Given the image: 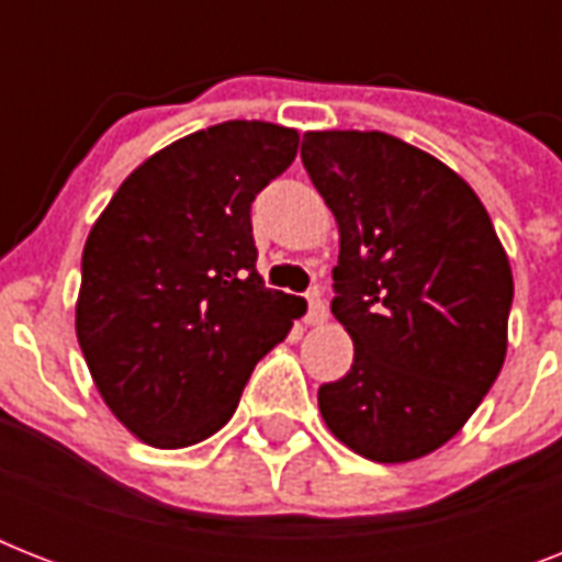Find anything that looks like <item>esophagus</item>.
I'll return each instance as SVG.
<instances>
[{"label":"esophagus","mask_w":562,"mask_h":562,"mask_svg":"<svg viewBox=\"0 0 562 562\" xmlns=\"http://www.w3.org/2000/svg\"><path fill=\"white\" fill-rule=\"evenodd\" d=\"M306 300H308V312H306V324H324L326 321V303L321 297H317L315 291H312V294H306Z\"/></svg>","instance_id":"esophagus-1"}]
</instances>
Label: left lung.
Wrapping results in <instances>:
<instances>
[{"label": "left lung", "instance_id": "left-lung-1", "mask_svg": "<svg viewBox=\"0 0 562 562\" xmlns=\"http://www.w3.org/2000/svg\"><path fill=\"white\" fill-rule=\"evenodd\" d=\"M300 157L341 233L333 315L350 373L321 384L352 452L405 463L452 440L507 352L514 273L470 183L382 131H308Z\"/></svg>", "mask_w": 562, "mask_h": 562}]
</instances>
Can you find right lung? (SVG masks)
<instances>
[{"instance_id": "1", "label": "right lung", "mask_w": 562, "mask_h": 562, "mask_svg": "<svg viewBox=\"0 0 562 562\" xmlns=\"http://www.w3.org/2000/svg\"><path fill=\"white\" fill-rule=\"evenodd\" d=\"M297 145V131L245 119L189 134L131 171L92 224L75 333L101 400L143 443L215 435L303 315V300L265 289L250 224Z\"/></svg>"}]
</instances>
